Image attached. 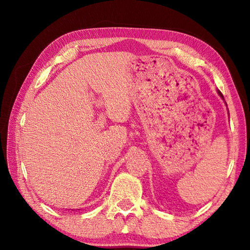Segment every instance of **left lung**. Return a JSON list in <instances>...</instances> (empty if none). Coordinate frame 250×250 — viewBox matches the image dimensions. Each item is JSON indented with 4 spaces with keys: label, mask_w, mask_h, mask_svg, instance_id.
<instances>
[{
    "label": "left lung",
    "mask_w": 250,
    "mask_h": 250,
    "mask_svg": "<svg viewBox=\"0 0 250 250\" xmlns=\"http://www.w3.org/2000/svg\"><path fill=\"white\" fill-rule=\"evenodd\" d=\"M218 94H219V96H221L222 98H223V95H222V92H221V91H218Z\"/></svg>",
    "instance_id": "left-lung-1"
}]
</instances>
